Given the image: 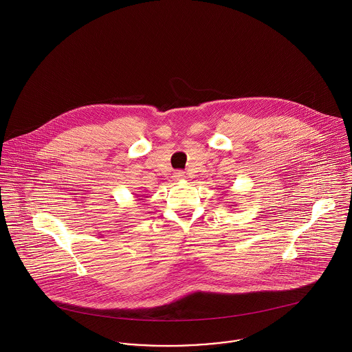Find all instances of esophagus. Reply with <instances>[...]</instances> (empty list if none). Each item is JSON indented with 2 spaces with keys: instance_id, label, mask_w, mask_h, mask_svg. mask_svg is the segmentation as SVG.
Here are the masks:
<instances>
[{
  "instance_id": "34e87169",
  "label": "esophagus",
  "mask_w": 352,
  "mask_h": 352,
  "mask_svg": "<svg viewBox=\"0 0 352 352\" xmlns=\"http://www.w3.org/2000/svg\"><path fill=\"white\" fill-rule=\"evenodd\" d=\"M173 179H175L176 182H182V180H184V179H186V175H184V172L179 170V172H176V173L173 175Z\"/></svg>"
}]
</instances>
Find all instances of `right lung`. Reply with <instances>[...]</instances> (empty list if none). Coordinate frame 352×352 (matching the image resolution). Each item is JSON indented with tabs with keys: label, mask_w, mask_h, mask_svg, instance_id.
Returning <instances> with one entry per match:
<instances>
[{
	"label": "right lung",
	"mask_w": 352,
	"mask_h": 352,
	"mask_svg": "<svg viewBox=\"0 0 352 352\" xmlns=\"http://www.w3.org/2000/svg\"><path fill=\"white\" fill-rule=\"evenodd\" d=\"M142 197H144V195H142ZM141 200H144V199H141Z\"/></svg>",
	"instance_id": "1"
}]
</instances>
